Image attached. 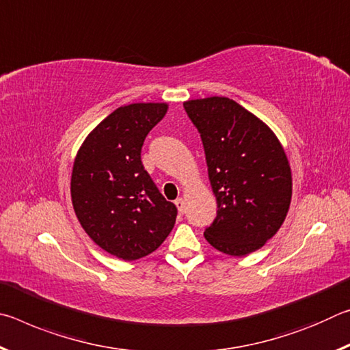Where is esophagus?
Segmentation results:
<instances>
[{"label":"esophagus","mask_w":350,"mask_h":350,"mask_svg":"<svg viewBox=\"0 0 350 350\" xmlns=\"http://www.w3.org/2000/svg\"><path fill=\"white\" fill-rule=\"evenodd\" d=\"M174 204L177 206V210H179V213H185V200H183L182 198H177L174 200Z\"/></svg>","instance_id":"obj_1"}]
</instances>
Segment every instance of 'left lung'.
Wrapping results in <instances>:
<instances>
[{
  "mask_svg": "<svg viewBox=\"0 0 350 350\" xmlns=\"http://www.w3.org/2000/svg\"><path fill=\"white\" fill-rule=\"evenodd\" d=\"M204 144L217 216L205 239L230 256H245L273 238L292 200L284 148L262 120L227 97L183 103Z\"/></svg>",
  "mask_w": 350,
  "mask_h": 350,
  "instance_id": "left-lung-1",
  "label": "left lung"
}]
</instances>
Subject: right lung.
<instances>
[{
    "label": "right lung",
    "instance_id": "add662e5",
    "mask_svg": "<svg viewBox=\"0 0 350 350\" xmlns=\"http://www.w3.org/2000/svg\"><path fill=\"white\" fill-rule=\"evenodd\" d=\"M167 103L120 106L98 123L77 152L70 198L88 236L112 256L135 260L161 247L174 227L177 208L142 165L148 133Z\"/></svg>",
    "mask_w": 350,
    "mask_h": 350
}]
</instances>
